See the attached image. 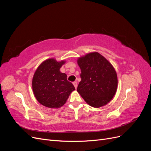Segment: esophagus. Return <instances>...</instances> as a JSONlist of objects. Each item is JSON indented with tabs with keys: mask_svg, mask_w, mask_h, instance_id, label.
I'll use <instances>...</instances> for the list:
<instances>
[{
	"mask_svg": "<svg viewBox=\"0 0 151 151\" xmlns=\"http://www.w3.org/2000/svg\"><path fill=\"white\" fill-rule=\"evenodd\" d=\"M73 84H74V87H75V88L76 89L77 87V82H76V81L74 82V83H73Z\"/></svg>",
	"mask_w": 151,
	"mask_h": 151,
	"instance_id": "obj_1",
	"label": "esophagus"
}]
</instances>
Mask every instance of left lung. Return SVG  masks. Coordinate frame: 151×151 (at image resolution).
Segmentation results:
<instances>
[{"instance_id": "obj_1", "label": "left lung", "mask_w": 151, "mask_h": 151, "mask_svg": "<svg viewBox=\"0 0 151 151\" xmlns=\"http://www.w3.org/2000/svg\"><path fill=\"white\" fill-rule=\"evenodd\" d=\"M77 62L81 71L77 92L91 106L106 104L115 94L118 84L116 73L111 63L97 52L79 58Z\"/></svg>"}]
</instances>
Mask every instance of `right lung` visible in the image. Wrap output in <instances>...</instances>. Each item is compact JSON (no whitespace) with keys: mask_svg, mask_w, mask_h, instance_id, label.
<instances>
[{"mask_svg":"<svg viewBox=\"0 0 151 151\" xmlns=\"http://www.w3.org/2000/svg\"><path fill=\"white\" fill-rule=\"evenodd\" d=\"M64 63L48 59L36 70L33 81V93L38 101L43 106L55 108L63 106L75 88L67 81V75L60 68Z\"/></svg>","mask_w":151,"mask_h":151,"instance_id":"1","label":"right lung"}]
</instances>
